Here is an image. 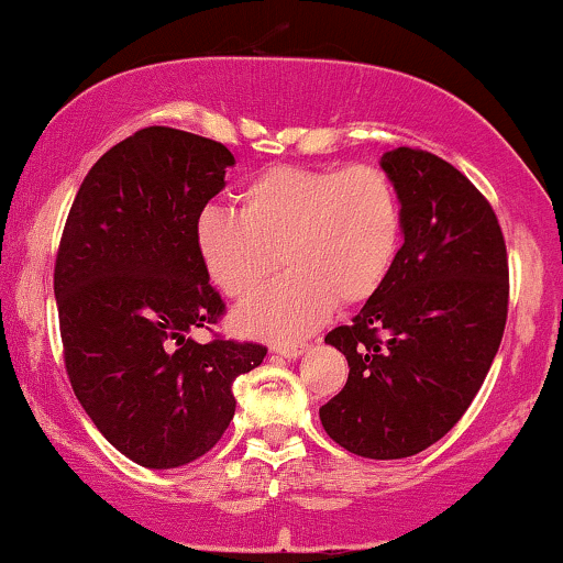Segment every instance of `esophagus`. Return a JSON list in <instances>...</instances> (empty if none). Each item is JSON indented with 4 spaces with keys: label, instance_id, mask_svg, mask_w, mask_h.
Here are the masks:
<instances>
[{
    "label": "esophagus",
    "instance_id": "esophagus-1",
    "mask_svg": "<svg viewBox=\"0 0 563 563\" xmlns=\"http://www.w3.org/2000/svg\"><path fill=\"white\" fill-rule=\"evenodd\" d=\"M275 354H280L283 358H299L303 351H307V343H277L273 346Z\"/></svg>",
    "mask_w": 563,
    "mask_h": 563
}]
</instances>
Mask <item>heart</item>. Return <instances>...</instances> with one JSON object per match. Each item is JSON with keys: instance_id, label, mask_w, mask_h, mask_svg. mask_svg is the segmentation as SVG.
Masks as SVG:
<instances>
[{"instance_id": "1", "label": "heart", "mask_w": 563, "mask_h": 563, "mask_svg": "<svg viewBox=\"0 0 563 563\" xmlns=\"http://www.w3.org/2000/svg\"><path fill=\"white\" fill-rule=\"evenodd\" d=\"M239 201L241 214L201 209L196 252L230 299L254 294L280 256L288 273L235 311L243 333L267 341L311 333L335 301L372 299L401 249V201L377 167L275 165L246 183Z\"/></svg>"}]
</instances>
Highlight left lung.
<instances>
[{
	"label": "left lung",
	"mask_w": 563,
	"mask_h": 563,
	"mask_svg": "<svg viewBox=\"0 0 563 563\" xmlns=\"http://www.w3.org/2000/svg\"><path fill=\"white\" fill-rule=\"evenodd\" d=\"M380 167L401 201L404 246L351 324L324 335L349 358V380L320 419L356 456L406 459L477 396L504 338L509 262L496 212L456 167L409 146Z\"/></svg>",
	"instance_id": "8db88e82"
}]
</instances>
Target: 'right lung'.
<instances>
[{
  "mask_svg": "<svg viewBox=\"0 0 563 563\" xmlns=\"http://www.w3.org/2000/svg\"><path fill=\"white\" fill-rule=\"evenodd\" d=\"M233 165L205 135L144 128L88 170L59 241L70 385L101 435L148 470L205 456L235 415L233 380L267 356L256 343L191 338L225 311L194 225Z\"/></svg>",
  "mask_w": 563,
  "mask_h": 563,
  "instance_id": "right-lung-1",
  "label": "right lung"
}]
</instances>
